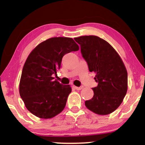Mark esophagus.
I'll return each mask as SVG.
<instances>
[{
    "label": "esophagus",
    "mask_w": 145,
    "mask_h": 145,
    "mask_svg": "<svg viewBox=\"0 0 145 145\" xmlns=\"http://www.w3.org/2000/svg\"><path fill=\"white\" fill-rule=\"evenodd\" d=\"M75 89L76 90H81L82 88H83V86H81V87H76V86H75Z\"/></svg>",
    "instance_id": "esophagus-1"
}]
</instances>
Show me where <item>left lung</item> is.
<instances>
[{
    "label": "left lung",
    "instance_id": "1",
    "mask_svg": "<svg viewBox=\"0 0 145 145\" xmlns=\"http://www.w3.org/2000/svg\"><path fill=\"white\" fill-rule=\"evenodd\" d=\"M89 71L96 74L98 83L93 88V98L85 102L86 106L100 115L111 114L120 106L128 88V73L122 59L109 43L98 36L75 38Z\"/></svg>",
    "mask_w": 145,
    "mask_h": 145
}]
</instances>
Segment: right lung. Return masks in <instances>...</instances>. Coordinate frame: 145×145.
Returning a JSON list of instances; mask_svg holds the SVG:
<instances>
[{
	"mask_svg": "<svg viewBox=\"0 0 145 145\" xmlns=\"http://www.w3.org/2000/svg\"><path fill=\"white\" fill-rule=\"evenodd\" d=\"M78 50L71 38L55 37L40 43L29 54L22 72L20 94L31 113L51 118L62 112L71 88L54 81L52 75H57L64 55Z\"/></svg>",
	"mask_w": 145,
	"mask_h": 145,
	"instance_id": "obj_1",
	"label": "right lung"
}]
</instances>
